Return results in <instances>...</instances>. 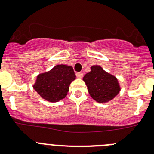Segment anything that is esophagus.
Here are the masks:
<instances>
[{"label": "esophagus", "instance_id": "34e87169", "mask_svg": "<svg viewBox=\"0 0 154 154\" xmlns=\"http://www.w3.org/2000/svg\"><path fill=\"white\" fill-rule=\"evenodd\" d=\"M76 77H77L78 79H82L83 77V73L82 72L76 73Z\"/></svg>", "mask_w": 154, "mask_h": 154}]
</instances>
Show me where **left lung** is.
<instances>
[{
  "mask_svg": "<svg viewBox=\"0 0 154 154\" xmlns=\"http://www.w3.org/2000/svg\"><path fill=\"white\" fill-rule=\"evenodd\" d=\"M90 96L98 103H107L119 94V82L116 76L107 72L100 66H91V71L83 77Z\"/></svg>",
  "mask_w": 154,
  "mask_h": 154,
  "instance_id": "obj_1",
  "label": "left lung"
}]
</instances>
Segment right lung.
Here are the masks:
<instances>
[{"instance_id": "obj_1", "label": "right lung", "mask_w": 154, "mask_h": 154, "mask_svg": "<svg viewBox=\"0 0 154 154\" xmlns=\"http://www.w3.org/2000/svg\"><path fill=\"white\" fill-rule=\"evenodd\" d=\"M75 79L73 68L56 65L49 71L36 76L33 87L39 96L49 102H57L66 98L69 85Z\"/></svg>"}]
</instances>
